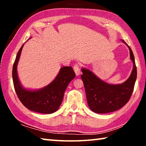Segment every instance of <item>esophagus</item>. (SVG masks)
Returning <instances> with one entry per match:
<instances>
[{
    "instance_id": "esophagus-1",
    "label": "esophagus",
    "mask_w": 146,
    "mask_h": 146,
    "mask_svg": "<svg viewBox=\"0 0 146 146\" xmlns=\"http://www.w3.org/2000/svg\"><path fill=\"white\" fill-rule=\"evenodd\" d=\"M73 70L75 71L76 76H78L80 74V68L78 64H76L73 66Z\"/></svg>"
}]
</instances>
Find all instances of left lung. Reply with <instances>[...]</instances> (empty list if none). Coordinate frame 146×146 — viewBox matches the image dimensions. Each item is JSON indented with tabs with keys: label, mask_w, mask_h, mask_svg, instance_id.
I'll use <instances>...</instances> for the list:
<instances>
[{
	"label": "left lung",
	"mask_w": 146,
	"mask_h": 146,
	"mask_svg": "<svg viewBox=\"0 0 146 146\" xmlns=\"http://www.w3.org/2000/svg\"><path fill=\"white\" fill-rule=\"evenodd\" d=\"M130 58L133 62L131 74L126 81L121 84H109L98 78L88 69L82 68L81 78L84 85L86 97L90 108L97 113H107L115 111L125 106L133 93L136 79L137 67L135 57L130 47Z\"/></svg>",
	"instance_id": "1"
}]
</instances>
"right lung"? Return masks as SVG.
I'll return each instance as SVG.
<instances>
[{
    "mask_svg": "<svg viewBox=\"0 0 146 146\" xmlns=\"http://www.w3.org/2000/svg\"><path fill=\"white\" fill-rule=\"evenodd\" d=\"M24 44L19 49L13 64L12 76L15 90L19 100L28 110L44 114H51L58 110L64 98V94L71 80L75 77L72 67L65 66L59 71L53 82L40 90H29L24 89L19 80L17 64Z\"/></svg>",
    "mask_w": 146,
    "mask_h": 146,
    "instance_id": "right-lung-1",
    "label": "right lung"
}]
</instances>
